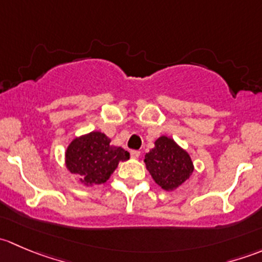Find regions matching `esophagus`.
I'll return each instance as SVG.
<instances>
[{"mask_svg":"<svg viewBox=\"0 0 262 262\" xmlns=\"http://www.w3.org/2000/svg\"><path fill=\"white\" fill-rule=\"evenodd\" d=\"M130 156H132V158H139L141 152H139V150H130Z\"/></svg>","mask_w":262,"mask_h":262,"instance_id":"1","label":"esophagus"}]
</instances>
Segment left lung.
Wrapping results in <instances>:
<instances>
[{
  "instance_id": "8db88e82",
  "label": "left lung",
  "mask_w": 262,
  "mask_h": 262,
  "mask_svg": "<svg viewBox=\"0 0 262 262\" xmlns=\"http://www.w3.org/2000/svg\"><path fill=\"white\" fill-rule=\"evenodd\" d=\"M144 163L156 184L166 191L181 186L194 171L189 153L167 136L156 139L155 147L144 156Z\"/></svg>"
}]
</instances>
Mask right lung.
Listing matches in <instances>:
<instances>
[{
  "mask_svg": "<svg viewBox=\"0 0 262 262\" xmlns=\"http://www.w3.org/2000/svg\"><path fill=\"white\" fill-rule=\"evenodd\" d=\"M112 139L101 132H90L76 137L64 152L67 171L78 175L86 186L104 184L110 179L119 162L129 160V152L113 146Z\"/></svg>",
  "mask_w": 262,
  "mask_h": 262,
  "instance_id": "add662e5",
  "label": "right lung"
}]
</instances>
